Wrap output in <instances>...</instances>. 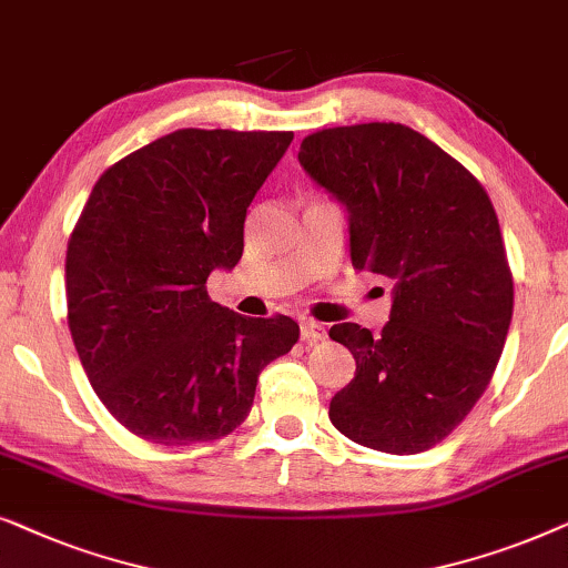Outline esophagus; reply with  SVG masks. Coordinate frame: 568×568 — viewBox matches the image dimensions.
Returning a JSON list of instances; mask_svg holds the SVG:
<instances>
[{"mask_svg": "<svg viewBox=\"0 0 568 568\" xmlns=\"http://www.w3.org/2000/svg\"><path fill=\"white\" fill-rule=\"evenodd\" d=\"M324 337H327L324 324L314 320H301V339H304V343H320Z\"/></svg>", "mask_w": 568, "mask_h": 568, "instance_id": "obj_1", "label": "esophagus"}]
</instances>
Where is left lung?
I'll list each match as a JSON object with an SVG mask.
<instances>
[{
  "label": "left lung",
  "instance_id": "8db88e82",
  "mask_svg": "<svg viewBox=\"0 0 568 568\" xmlns=\"http://www.w3.org/2000/svg\"><path fill=\"white\" fill-rule=\"evenodd\" d=\"M298 163L345 207L353 267L392 280L382 335L329 329L355 358L332 426L361 447L418 455L465 420L501 358L514 283L496 210L463 163L392 121L308 134Z\"/></svg>",
  "mask_w": 568,
  "mask_h": 568
}]
</instances>
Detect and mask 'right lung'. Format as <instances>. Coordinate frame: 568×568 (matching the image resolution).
Instances as JSON below:
<instances>
[{
  "mask_svg": "<svg viewBox=\"0 0 568 568\" xmlns=\"http://www.w3.org/2000/svg\"><path fill=\"white\" fill-rule=\"evenodd\" d=\"M293 132L179 130L95 181L67 246V312L95 395L145 442H213L296 345L291 316L246 320L207 296L244 254L246 207Z\"/></svg>",
  "mask_w": 568,
  "mask_h": 568,
  "instance_id": "add662e5",
  "label": "right lung"
}]
</instances>
